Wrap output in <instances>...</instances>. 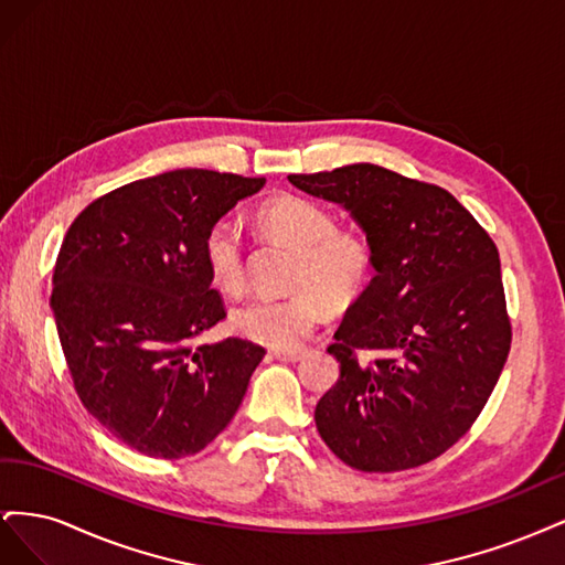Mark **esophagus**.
Here are the masks:
<instances>
[{"label":"esophagus","instance_id":"34e87169","mask_svg":"<svg viewBox=\"0 0 565 565\" xmlns=\"http://www.w3.org/2000/svg\"><path fill=\"white\" fill-rule=\"evenodd\" d=\"M273 355H276L278 361H285V363H297V361H301V358L306 355V349H287V351H276Z\"/></svg>","mask_w":565,"mask_h":565}]
</instances>
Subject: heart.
<instances>
[{"label":"heart","mask_w":565,"mask_h":565,"mask_svg":"<svg viewBox=\"0 0 565 565\" xmlns=\"http://www.w3.org/2000/svg\"><path fill=\"white\" fill-rule=\"evenodd\" d=\"M268 237L295 249L282 299H249L235 306L228 328L243 339L270 349H292L320 322L322 303L341 311L361 297L374 268L370 241L351 226H339L334 214L318 200L282 193L266 200L254 214ZM202 262L216 289L241 295L247 282L245 243L241 226L221 216L202 237Z\"/></svg>","instance_id":"b5f03b06"}]
</instances>
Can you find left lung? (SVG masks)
I'll return each instance as SVG.
<instances>
[{"label":"left lung","instance_id":"1","mask_svg":"<svg viewBox=\"0 0 565 565\" xmlns=\"http://www.w3.org/2000/svg\"><path fill=\"white\" fill-rule=\"evenodd\" d=\"M287 179L344 204L377 270L328 347L339 380L316 405L318 431L358 471L422 467L471 429L507 363L500 252L446 188L380 164Z\"/></svg>","mask_w":565,"mask_h":565}]
</instances>
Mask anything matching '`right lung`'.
I'll return each mask as SVG.
<instances>
[{"label": "right lung", "mask_w": 565, "mask_h": 565, "mask_svg": "<svg viewBox=\"0 0 565 565\" xmlns=\"http://www.w3.org/2000/svg\"><path fill=\"white\" fill-rule=\"evenodd\" d=\"M264 183L174 169L96 198L63 237L51 309L67 372L87 413L141 455L207 448L262 363L247 339L198 337L226 318L202 237Z\"/></svg>", "instance_id": "1"}]
</instances>
